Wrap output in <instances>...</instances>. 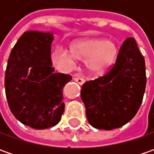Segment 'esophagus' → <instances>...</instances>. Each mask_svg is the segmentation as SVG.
<instances>
[{
	"label": "esophagus",
	"instance_id": "34e87169",
	"mask_svg": "<svg viewBox=\"0 0 154 154\" xmlns=\"http://www.w3.org/2000/svg\"><path fill=\"white\" fill-rule=\"evenodd\" d=\"M74 80L75 82H77L79 85H83L84 83H85V80L83 79V78H81V77H74Z\"/></svg>",
	"mask_w": 154,
	"mask_h": 154
}]
</instances>
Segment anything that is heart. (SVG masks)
I'll list each match as a JSON object with an SVG mask.
<instances>
[{
    "label": "heart",
    "mask_w": 154,
    "mask_h": 154,
    "mask_svg": "<svg viewBox=\"0 0 154 154\" xmlns=\"http://www.w3.org/2000/svg\"><path fill=\"white\" fill-rule=\"evenodd\" d=\"M119 56L118 45L113 40L103 38H86L74 40L69 45V51L62 47L51 53V62L56 68L69 70L75 61L86 62L90 74L101 76L112 69Z\"/></svg>",
    "instance_id": "b5f03b06"
}]
</instances>
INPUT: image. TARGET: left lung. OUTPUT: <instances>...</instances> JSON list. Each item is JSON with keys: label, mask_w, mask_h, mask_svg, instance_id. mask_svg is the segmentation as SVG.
Listing matches in <instances>:
<instances>
[{"label": "left lung", "mask_w": 154, "mask_h": 154, "mask_svg": "<svg viewBox=\"0 0 154 154\" xmlns=\"http://www.w3.org/2000/svg\"><path fill=\"white\" fill-rule=\"evenodd\" d=\"M145 60L133 38L126 39L115 66L103 77L86 81L80 96L87 120L98 129L120 128L137 113L145 92Z\"/></svg>", "instance_id": "1"}]
</instances>
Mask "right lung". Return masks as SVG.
Here are the masks:
<instances>
[{
	"label": "right lung",
	"instance_id": "right-lung-1",
	"mask_svg": "<svg viewBox=\"0 0 154 154\" xmlns=\"http://www.w3.org/2000/svg\"><path fill=\"white\" fill-rule=\"evenodd\" d=\"M51 32L27 31L10 53L5 74V90L10 110L24 125L45 129L56 125L65 104L62 89L72 80L55 73L51 62Z\"/></svg>",
	"mask_w": 154,
	"mask_h": 154
}]
</instances>
